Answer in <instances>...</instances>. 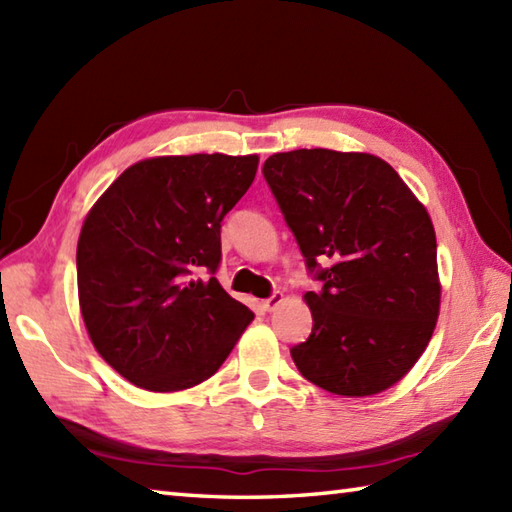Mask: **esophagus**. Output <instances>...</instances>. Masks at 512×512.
Segmentation results:
<instances>
[{
    "label": "esophagus",
    "instance_id": "obj_1",
    "mask_svg": "<svg viewBox=\"0 0 512 512\" xmlns=\"http://www.w3.org/2000/svg\"><path fill=\"white\" fill-rule=\"evenodd\" d=\"M281 301H284V292H279V290H275L273 292V295H270L268 299H264V308L270 312V310H275L277 306H279V303Z\"/></svg>",
    "mask_w": 512,
    "mask_h": 512
}]
</instances>
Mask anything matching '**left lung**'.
Segmentation results:
<instances>
[{"instance_id": "1", "label": "left lung", "mask_w": 512, "mask_h": 512, "mask_svg": "<svg viewBox=\"0 0 512 512\" xmlns=\"http://www.w3.org/2000/svg\"><path fill=\"white\" fill-rule=\"evenodd\" d=\"M264 178L308 273V341L290 350L301 376L336 396H374L416 365L440 312L438 244L427 209L372 154L297 149ZM328 263V267H321Z\"/></svg>"}]
</instances>
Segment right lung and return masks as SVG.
Masks as SVG:
<instances>
[{"mask_svg": "<svg viewBox=\"0 0 512 512\" xmlns=\"http://www.w3.org/2000/svg\"><path fill=\"white\" fill-rule=\"evenodd\" d=\"M257 156H160L125 169L92 206L76 246L90 339L136 387L180 391L211 378L255 314L215 279L224 215Z\"/></svg>", "mask_w": 512, "mask_h": 512, "instance_id": "obj_1", "label": "right lung"}]
</instances>
